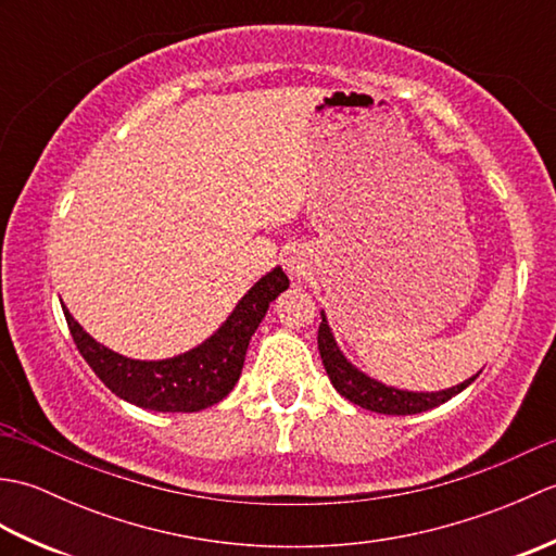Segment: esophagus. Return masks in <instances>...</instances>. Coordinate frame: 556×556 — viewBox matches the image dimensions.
Segmentation results:
<instances>
[{"mask_svg": "<svg viewBox=\"0 0 556 556\" xmlns=\"http://www.w3.org/2000/svg\"><path fill=\"white\" fill-rule=\"evenodd\" d=\"M285 269L289 271L293 279H303L305 275H308V263H305V257L301 253L291 251L285 257Z\"/></svg>", "mask_w": 556, "mask_h": 556, "instance_id": "obj_1", "label": "esophagus"}]
</instances>
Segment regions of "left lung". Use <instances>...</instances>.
Listing matches in <instances>:
<instances>
[{"label":"left lung","mask_w":556,"mask_h":556,"mask_svg":"<svg viewBox=\"0 0 556 556\" xmlns=\"http://www.w3.org/2000/svg\"><path fill=\"white\" fill-rule=\"evenodd\" d=\"M317 349H320L323 365L337 392L344 399L353 401V404H358L361 408L384 413V416H413V413L430 410L434 406L444 404V401H448L452 396H456L458 392H464V389L470 384L468 380L464 384L444 389V392L425 394V392H404V389H394L377 380H370L368 375H363L358 368H353V365L344 358V353L339 351L325 315H323L320 329H317Z\"/></svg>","instance_id":"obj_1"}]
</instances>
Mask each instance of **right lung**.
<instances>
[{
    "label": "right lung",
    "mask_w": 556,
    "mask_h": 556,
    "mask_svg": "<svg viewBox=\"0 0 556 556\" xmlns=\"http://www.w3.org/2000/svg\"><path fill=\"white\" fill-rule=\"evenodd\" d=\"M289 277L275 267L245 293L205 344L169 361H131L98 344L64 308L66 325L80 356L104 387L131 404L162 413H195L227 396L239 382L248 341L281 291Z\"/></svg>",
    "instance_id": "obj_1"
}]
</instances>
